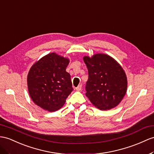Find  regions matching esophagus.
I'll return each instance as SVG.
<instances>
[{"instance_id":"34e87169","label":"esophagus","mask_w":154,"mask_h":154,"mask_svg":"<svg viewBox=\"0 0 154 154\" xmlns=\"http://www.w3.org/2000/svg\"><path fill=\"white\" fill-rule=\"evenodd\" d=\"M82 85H79L77 88H76V91H81V90H82Z\"/></svg>"}]
</instances>
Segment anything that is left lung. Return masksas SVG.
Instances as JSON below:
<instances>
[{
    "label": "left lung",
    "mask_w": 154,
    "mask_h": 154,
    "mask_svg": "<svg viewBox=\"0 0 154 154\" xmlns=\"http://www.w3.org/2000/svg\"><path fill=\"white\" fill-rule=\"evenodd\" d=\"M89 78L85 95L92 104L100 110L117 106L124 97L127 89V78L124 70L111 56L96 54L84 56Z\"/></svg>",
    "instance_id": "8db88e82"
}]
</instances>
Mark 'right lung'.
<instances>
[{
    "label": "right lung",
    "instance_id": "obj_1",
    "mask_svg": "<svg viewBox=\"0 0 154 154\" xmlns=\"http://www.w3.org/2000/svg\"><path fill=\"white\" fill-rule=\"evenodd\" d=\"M70 59L55 52L36 61L27 75L29 95L37 106L55 112L64 105L72 91L70 75L66 71Z\"/></svg>",
    "mask_w": 154,
    "mask_h": 154
}]
</instances>
